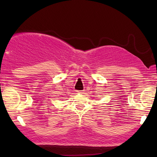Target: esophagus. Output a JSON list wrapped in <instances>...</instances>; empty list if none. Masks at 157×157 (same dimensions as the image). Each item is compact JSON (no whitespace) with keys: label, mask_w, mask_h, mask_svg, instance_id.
I'll return each mask as SVG.
<instances>
[{"label":"esophagus","mask_w":157,"mask_h":157,"mask_svg":"<svg viewBox=\"0 0 157 157\" xmlns=\"http://www.w3.org/2000/svg\"><path fill=\"white\" fill-rule=\"evenodd\" d=\"M77 92H78V94H83V93H84V91L82 90V91H77Z\"/></svg>","instance_id":"esophagus-1"}]
</instances>
